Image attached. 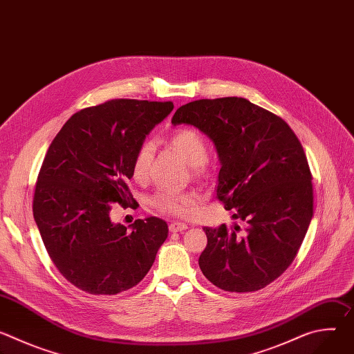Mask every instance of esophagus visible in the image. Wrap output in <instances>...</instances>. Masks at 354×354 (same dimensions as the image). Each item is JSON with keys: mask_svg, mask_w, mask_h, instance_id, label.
Segmentation results:
<instances>
[{"mask_svg": "<svg viewBox=\"0 0 354 354\" xmlns=\"http://www.w3.org/2000/svg\"><path fill=\"white\" fill-rule=\"evenodd\" d=\"M187 230V225L185 223H179V221H174L169 224V231L171 232H182Z\"/></svg>", "mask_w": 354, "mask_h": 354, "instance_id": "esophagus-1", "label": "esophagus"}]
</instances>
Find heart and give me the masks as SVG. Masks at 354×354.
<instances>
[{"label": "heart", "mask_w": 354, "mask_h": 354, "mask_svg": "<svg viewBox=\"0 0 354 354\" xmlns=\"http://www.w3.org/2000/svg\"><path fill=\"white\" fill-rule=\"evenodd\" d=\"M168 144L189 165L193 167V171L197 176H205L210 172L207 164L209 145L205 137L198 131L193 129H179L169 136ZM153 156V144L142 142L138 145L131 161V174L136 180L142 182L148 178ZM197 200L198 197L196 193L160 190L153 196V198H151V206L165 214L185 217L190 214V212L197 203Z\"/></svg>", "instance_id": "obj_1"}]
</instances>
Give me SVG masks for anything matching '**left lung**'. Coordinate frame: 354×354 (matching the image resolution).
<instances>
[{
	"mask_svg": "<svg viewBox=\"0 0 354 354\" xmlns=\"http://www.w3.org/2000/svg\"><path fill=\"white\" fill-rule=\"evenodd\" d=\"M192 124L216 144L221 161L217 198L234 218L205 227L198 266L216 287L258 291L292 263L314 214L313 175L299 140L277 115L245 97L198 99L180 106L172 124Z\"/></svg>",
	"mask_w": 354,
	"mask_h": 354,
	"instance_id": "obj_1",
	"label": "left lung"
}]
</instances>
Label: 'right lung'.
Segmentation results:
<instances>
[{
  "label": "right lung",
  "mask_w": 354,
  "mask_h": 354,
  "mask_svg": "<svg viewBox=\"0 0 354 354\" xmlns=\"http://www.w3.org/2000/svg\"><path fill=\"white\" fill-rule=\"evenodd\" d=\"M174 109L112 99L74 113L50 144L33 194V217L50 259L77 288L113 295L137 286L168 236L164 220L113 224L111 205L136 207L127 180L136 149Z\"/></svg>",
  "instance_id": "obj_1"
}]
</instances>
